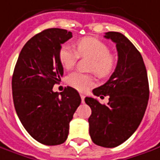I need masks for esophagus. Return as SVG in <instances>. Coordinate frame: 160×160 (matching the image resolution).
<instances>
[{
  "mask_svg": "<svg viewBox=\"0 0 160 160\" xmlns=\"http://www.w3.org/2000/svg\"><path fill=\"white\" fill-rule=\"evenodd\" d=\"M80 98H81V102L82 103H84V100H85V95L83 94H80Z\"/></svg>",
  "mask_w": 160,
  "mask_h": 160,
  "instance_id": "34e87169",
  "label": "esophagus"
}]
</instances>
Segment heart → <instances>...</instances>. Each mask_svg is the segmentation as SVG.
Returning <instances> with one entry per match:
<instances>
[{
	"label": "heart",
	"instance_id": "heart-1",
	"mask_svg": "<svg viewBox=\"0 0 160 160\" xmlns=\"http://www.w3.org/2000/svg\"><path fill=\"white\" fill-rule=\"evenodd\" d=\"M76 50L77 52L68 44L59 49L58 58L66 70L72 69L80 56L93 58L90 70L99 77H107L114 71L116 58L109 53L108 46L102 41L92 37H86L76 42ZM67 83L79 91H86L94 85V80L90 74L74 72L67 77Z\"/></svg>",
	"mask_w": 160,
	"mask_h": 160
}]
</instances>
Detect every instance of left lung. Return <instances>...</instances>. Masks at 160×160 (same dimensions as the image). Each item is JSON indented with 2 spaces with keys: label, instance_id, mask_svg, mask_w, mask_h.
<instances>
[{
  "label": "left lung",
  "instance_id": "8db88e82",
  "mask_svg": "<svg viewBox=\"0 0 160 160\" xmlns=\"http://www.w3.org/2000/svg\"><path fill=\"white\" fill-rule=\"evenodd\" d=\"M104 38L117 45L118 60L115 72L102 86L93 90L96 96L108 95V104L92 97L85 102L91 108L89 134L94 144L113 148L134 133L144 117L149 100L147 72L138 49L124 35L109 31Z\"/></svg>",
  "mask_w": 160,
  "mask_h": 160
}]
</instances>
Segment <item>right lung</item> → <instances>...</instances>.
I'll list each match as a JSON object with an SVG mask.
<instances>
[{"mask_svg":"<svg viewBox=\"0 0 160 160\" xmlns=\"http://www.w3.org/2000/svg\"><path fill=\"white\" fill-rule=\"evenodd\" d=\"M72 37L71 31L58 28L35 35L22 49L12 77L16 114L28 133L45 145L66 141L69 123L81 102L71 87L61 93L52 90L64 73L59 49Z\"/></svg>","mask_w":160,"mask_h":160,"instance_id":"add662e5","label":"right lung"}]
</instances>
